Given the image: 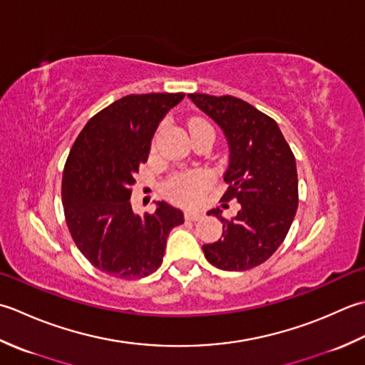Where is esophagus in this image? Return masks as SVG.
<instances>
[{
  "label": "esophagus",
  "instance_id": "obj_1",
  "mask_svg": "<svg viewBox=\"0 0 365 365\" xmlns=\"http://www.w3.org/2000/svg\"><path fill=\"white\" fill-rule=\"evenodd\" d=\"M184 217L185 220H190V222H197L203 217V212L200 211H185L184 212Z\"/></svg>",
  "mask_w": 365,
  "mask_h": 365
}]
</instances>
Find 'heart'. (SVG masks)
Returning <instances> with one entry per match:
<instances>
[{
    "mask_svg": "<svg viewBox=\"0 0 365 365\" xmlns=\"http://www.w3.org/2000/svg\"><path fill=\"white\" fill-rule=\"evenodd\" d=\"M200 125H210L211 128V124L202 118H193L189 121V129H195ZM212 181L214 178L207 170H190V172L175 175L167 184V192L176 202L185 206H193L202 200L203 193L212 185Z\"/></svg>",
    "mask_w": 365,
    "mask_h": 365,
    "instance_id": "heart-1",
    "label": "heart"
}]
</instances>
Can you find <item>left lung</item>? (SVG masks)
Segmentation results:
<instances>
[{
    "instance_id": "left-lung-1",
    "label": "left lung",
    "mask_w": 365,
    "mask_h": 365,
    "mask_svg": "<svg viewBox=\"0 0 365 365\" xmlns=\"http://www.w3.org/2000/svg\"><path fill=\"white\" fill-rule=\"evenodd\" d=\"M189 98L228 140V189L220 202L241 205L232 219L222 217L220 207L207 212L224 224V240L205 244V257L224 271L252 269L279 249L293 224L299 202L294 154L277 123L245 101L198 93Z\"/></svg>"
}]
</instances>
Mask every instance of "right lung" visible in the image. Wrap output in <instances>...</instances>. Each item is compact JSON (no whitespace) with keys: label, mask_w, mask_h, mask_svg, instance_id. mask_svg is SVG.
<instances>
[{"label":"right lung","mask_w":365,"mask_h":365,"mask_svg":"<svg viewBox=\"0 0 365 365\" xmlns=\"http://www.w3.org/2000/svg\"><path fill=\"white\" fill-rule=\"evenodd\" d=\"M184 93L129 94L96 113L78 133L61 184L66 224L96 269L118 279H140L162 264L168 233L182 211L159 202L143 217L132 211V184L150 155L162 118Z\"/></svg>","instance_id":"obj_1"}]
</instances>
